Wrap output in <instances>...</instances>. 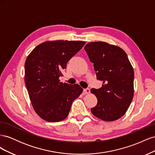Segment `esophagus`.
<instances>
[{"mask_svg":"<svg viewBox=\"0 0 155 155\" xmlns=\"http://www.w3.org/2000/svg\"><path fill=\"white\" fill-rule=\"evenodd\" d=\"M83 92H84V93L86 94H88L91 92V91H90V89L88 88H85V89H84V90H83Z\"/></svg>","mask_w":155,"mask_h":155,"instance_id":"obj_1","label":"esophagus"}]
</instances>
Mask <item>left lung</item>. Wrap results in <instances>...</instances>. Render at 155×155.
I'll return each mask as SVG.
<instances>
[{
    "mask_svg": "<svg viewBox=\"0 0 155 155\" xmlns=\"http://www.w3.org/2000/svg\"><path fill=\"white\" fill-rule=\"evenodd\" d=\"M85 50L94 63L97 80L103 81L99 89L91 92L97 99L92 113L102 120L110 121L124 116L134 95V70L124 50L105 42H92Z\"/></svg>",
    "mask_w": 155,
    "mask_h": 155,
    "instance_id": "1",
    "label": "left lung"
}]
</instances>
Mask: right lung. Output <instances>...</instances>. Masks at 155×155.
Returning a JSON list of instances; mask_svg holds the SVG:
<instances>
[{"label": "right lung", "mask_w": 155, "mask_h": 155, "mask_svg": "<svg viewBox=\"0 0 155 155\" xmlns=\"http://www.w3.org/2000/svg\"><path fill=\"white\" fill-rule=\"evenodd\" d=\"M84 41H54L39 45L25 64V83L34 109L41 118L57 122L66 118L73 101L83 88L60 82L68 61L85 45Z\"/></svg>", "instance_id": "right-lung-1"}]
</instances>
